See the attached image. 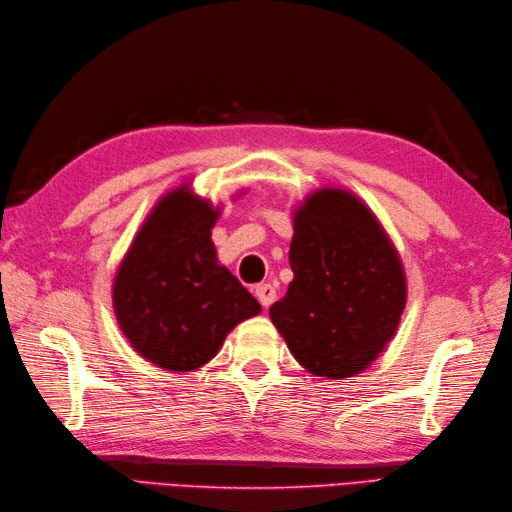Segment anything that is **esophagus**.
<instances>
[{
    "mask_svg": "<svg viewBox=\"0 0 512 512\" xmlns=\"http://www.w3.org/2000/svg\"><path fill=\"white\" fill-rule=\"evenodd\" d=\"M255 297L259 299V303H262L264 308H270L277 297V290L273 284H259V286H255Z\"/></svg>",
    "mask_w": 512,
    "mask_h": 512,
    "instance_id": "esophagus-1",
    "label": "esophagus"
}]
</instances>
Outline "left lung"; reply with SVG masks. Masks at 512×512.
<instances>
[{"label": "left lung", "instance_id": "8db88e82", "mask_svg": "<svg viewBox=\"0 0 512 512\" xmlns=\"http://www.w3.org/2000/svg\"><path fill=\"white\" fill-rule=\"evenodd\" d=\"M290 281L270 319L308 372L347 378L394 339L407 286L389 237L367 206L341 189L310 195L295 213Z\"/></svg>", "mask_w": 512, "mask_h": 512}]
</instances>
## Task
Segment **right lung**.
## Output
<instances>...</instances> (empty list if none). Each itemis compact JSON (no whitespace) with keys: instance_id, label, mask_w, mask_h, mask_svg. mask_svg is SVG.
<instances>
[{"instance_id":"obj_1","label":"right lung","mask_w":512,"mask_h":512,"mask_svg":"<svg viewBox=\"0 0 512 512\" xmlns=\"http://www.w3.org/2000/svg\"><path fill=\"white\" fill-rule=\"evenodd\" d=\"M209 202L180 187L140 228L114 281V310L134 350L171 372L198 369L239 321L262 310L217 264Z\"/></svg>"}]
</instances>
